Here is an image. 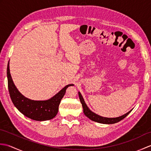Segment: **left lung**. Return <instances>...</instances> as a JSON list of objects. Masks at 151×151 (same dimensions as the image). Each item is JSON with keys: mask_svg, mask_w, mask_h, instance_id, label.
I'll return each instance as SVG.
<instances>
[{"mask_svg": "<svg viewBox=\"0 0 151 151\" xmlns=\"http://www.w3.org/2000/svg\"><path fill=\"white\" fill-rule=\"evenodd\" d=\"M78 95H79L80 101H81V102L82 105L83 110H84V114H85L86 116L88 117L89 119H90L91 120L95 121V122H97V123H102V124L116 123H117V122L121 121L122 119H123L124 118L126 117L127 115L130 113V111H132V110H130L128 112V113L125 114L121 115V116H120V117H118L108 118V117H102V116H100V115L93 113V112L89 110V108L88 107V106L86 105V102L84 100V99H83L81 93L80 92H78Z\"/></svg>", "mask_w": 151, "mask_h": 151, "instance_id": "obj_1", "label": "left lung"}]
</instances>
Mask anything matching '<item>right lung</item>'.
<instances>
[{
    "instance_id": "add662e5",
    "label": "right lung",
    "mask_w": 151,
    "mask_h": 151,
    "mask_svg": "<svg viewBox=\"0 0 151 151\" xmlns=\"http://www.w3.org/2000/svg\"><path fill=\"white\" fill-rule=\"evenodd\" d=\"M8 90L15 106L25 116L35 121L52 119L58 111L60 101L65 93L67 88L73 84L65 86L57 94L47 101H34L25 97L15 87L9 72V62L7 67Z\"/></svg>"
}]
</instances>
